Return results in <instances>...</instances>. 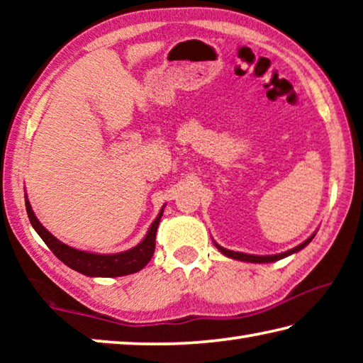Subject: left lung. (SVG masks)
<instances>
[{"instance_id":"1","label":"left lung","mask_w":363,"mask_h":363,"mask_svg":"<svg viewBox=\"0 0 363 363\" xmlns=\"http://www.w3.org/2000/svg\"><path fill=\"white\" fill-rule=\"evenodd\" d=\"M315 237V232L312 233V235L307 238V240H304L301 245H298V247H294L291 250L285 251V253H280V255H267V256H257V255H247V253H240V251H230V250H225L220 247V245H218L216 242H214V247H216L220 253H223L224 256L227 257H232V259H237V261H245V262H257V264H262V262H275L279 259H284V257L290 256V255H294L298 253V251H301L303 248H306L307 245H309L312 242V238Z\"/></svg>"}]
</instances>
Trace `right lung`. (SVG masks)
<instances>
[{
    "label": "right lung",
    "mask_w": 363,
    "mask_h": 363,
    "mask_svg": "<svg viewBox=\"0 0 363 363\" xmlns=\"http://www.w3.org/2000/svg\"><path fill=\"white\" fill-rule=\"evenodd\" d=\"M26 208L30 223H32L36 233L43 238V242L48 245V248L56 255L65 266L77 270V272L88 275V277H121V275H130L134 272H139L144 269L149 261L152 259L153 251H155V235L160 224V219L163 216V210H160L158 216L153 220L149 227V232L145 233L144 240L131 250L121 251V253L113 255H99V253H89V251H82L77 248H72L69 245L57 240L56 237L49 232L45 225H43L38 218L35 216L32 210V205L26 195Z\"/></svg>",
    "instance_id": "add662e5"
}]
</instances>
